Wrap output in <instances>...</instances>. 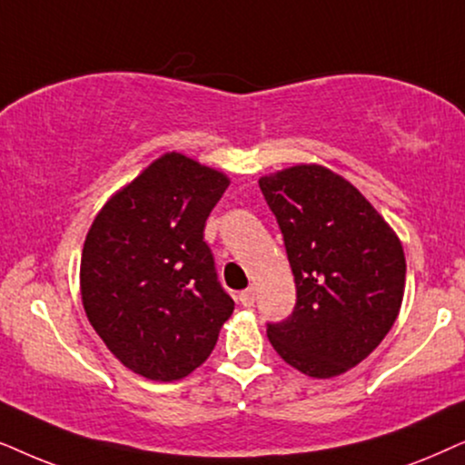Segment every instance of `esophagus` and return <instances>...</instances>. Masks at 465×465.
I'll list each match as a JSON object with an SVG mask.
<instances>
[{
	"label": "esophagus",
	"instance_id": "esophagus-1",
	"mask_svg": "<svg viewBox=\"0 0 465 465\" xmlns=\"http://www.w3.org/2000/svg\"><path fill=\"white\" fill-rule=\"evenodd\" d=\"M238 300H240V304H242L244 308H251L252 304H255V289H244V291H240Z\"/></svg>",
	"mask_w": 465,
	"mask_h": 465
}]
</instances>
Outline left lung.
I'll use <instances>...</instances> for the list:
<instances>
[{"label": "left lung", "instance_id": "obj_1", "mask_svg": "<svg viewBox=\"0 0 465 465\" xmlns=\"http://www.w3.org/2000/svg\"><path fill=\"white\" fill-rule=\"evenodd\" d=\"M281 227L297 302L268 338L289 366L331 379L363 361L400 314L406 259L372 203L323 165L259 181Z\"/></svg>", "mask_w": 465, "mask_h": 465}]
</instances>
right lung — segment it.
<instances>
[{
  "instance_id": "obj_1",
  "label": "right lung",
  "mask_w": 465,
  "mask_h": 465,
  "mask_svg": "<svg viewBox=\"0 0 465 465\" xmlns=\"http://www.w3.org/2000/svg\"><path fill=\"white\" fill-rule=\"evenodd\" d=\"M227 187L221 172L168 153L110 197L86 233L84 312L113 355L144 379L193 372L232 317L233 300L203 242Z\"/></svg>"
}]
</instances>
